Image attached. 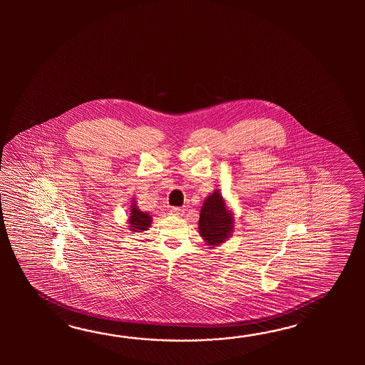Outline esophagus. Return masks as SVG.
<instances>
[{
	"mask_svg": "<svg viewBox=\"0 0 365 365\" xmlns=\"http://www.w3.org/2000/svg\"><path fill=\"white\" fill-rule=\"evenodd\" d=\"M170 212H171L172 215H176V217L184 215V210L180 209V207H172V209L170 210Z\"/></svg>",
	"mask_w": 365,
	"mask_h": 365,
	"instance_id": "obj_1",
	"label": "esophagus"
}]
</instances>
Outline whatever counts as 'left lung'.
<instances>
[{"instance_id": "1", "label": "left lung", "mask_w": 365, "mask_h": 365, "mask_svg": "<svg viewBox=\"0 0 365 365\" xmlns=\"http://www.w3.org/2000/svg\"><path fill=\"white\" fill-rule=\"evenodd\" d=\"M198 228L202 237L209 245H219L225 242L232 232V214L225 209L223 197L217 190L203 202Z\"/></svg>"}]
</instances>
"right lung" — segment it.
<instances>
[{
  "label": "right lung",
  "mask_w": 365,
  "mask_h": 365,
  "mask_svg": "<svg viewBox=\"0 0 365 365\" xmlns=\"http://www.w3.org/2000/svg\"><path fill=\"white\" fill-rule=\"evenodd\" d=\"M129 223H130L133 232H142V231H146L150 227L151 217L148 215V212H143L140 209H137L135 203H133Z\"/></svg>",
  "instance_id": "obj_1"
}]
</instances>
